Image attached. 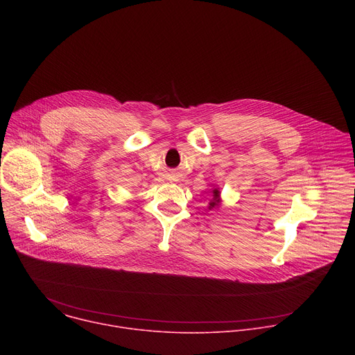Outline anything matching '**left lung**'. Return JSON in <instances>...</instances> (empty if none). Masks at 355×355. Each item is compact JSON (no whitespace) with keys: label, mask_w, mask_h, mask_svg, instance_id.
<instances>
[{"label":"left lung","mask_w":355,"mask_h":355,"mask_svg":"<svg viewBox=\"0 0 355 355\" xmlns=\"http://www.w3.org/2000/svg\"><path fill=\"white\" fill-rule=\"evenodd\" d=\"M220 205V192L218 188L214 189V199L209 202V209L218 208Z\"/></svg>","instance_id":"left-lung-1"}]
</instances>
